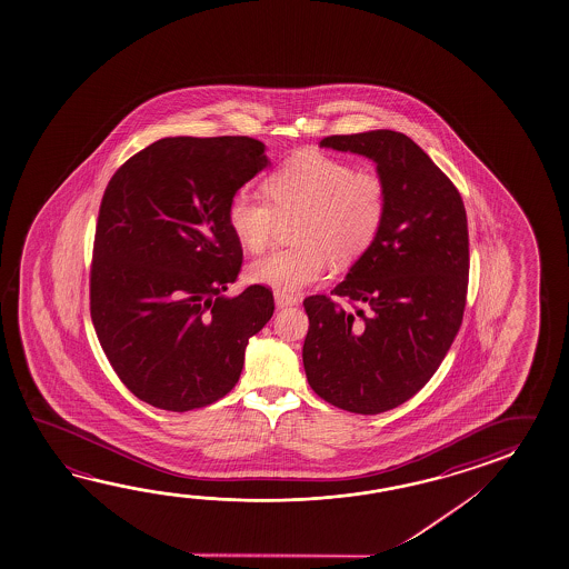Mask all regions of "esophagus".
<instances>
[{
	"label": "esophagus",
	"instance_id": "obj_1",
	"mask_svg": "<svg viewBox=\"0 0 569 569\" xmlns=\"http://www.w3.org/2000/svg\"><path fill=\"white\" fill-rule=\"evenodd\" d=\"M273 298H276V306H278L279 310H283V308H291V306H298V298H296V296H290V293L276 291V293H273Z\"/></svg>",
	"mask_w": 569,
	"mask_h": 569
}]
</instances>
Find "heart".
Instances as JSON below:
<instances>
[{"label": "heart", "mask_w": 569, "mask_h": 569, "mask_svg": "<svg viewBox=\"0 0 569 569\" xmlns=\"http://www.w3.org/2000/svg\"><path fill=\"white\" fill-rule=\"evenodd\" d=\"M268 199L247 189L227 204V226L249 251L268 246L278 219L296 217L291 249L247 268L251 283L293 293L326 278L330 263H352L372 247L388 211L387 181L370 169L318 150L281 162L266 181Z\"/></svg>", "instance_id": "obj_1"}]
</instances>
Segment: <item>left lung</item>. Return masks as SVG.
<instances>
[{
  "label": "left lung",
  "instance_id": "1",
  "mask_svg": "<svg viewBox=\"0 0 569 569\" xmlns=\"http://www.w3.org/2000/svg\"><path fill=\"white\" fill-rule=\"evenodd\" d=\"M326 149L362 154L387 181L388 211L372 247L333 296H310L303 368L311 390L356 415L407 402L437 372L459 332L469 283L461 194L415 140L395 130L336 134Z\"/></svg>",
  "mask_w": 569,
  "mask_h": 569
}]
</instances>
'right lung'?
<instances>
[{"mask_svg": "<svg viewBox=\"0 0 569 569\" xmlns=\"http://www.w3.org/2000/svg\"><path fill=\"white\" fill-rule=\"evenodd\" d=\"M249 137H169L120 167L98 213L90 316L108 362L134 397L187 412L236 387L247 342L273 316V293L223 291L243 249L231 197L268 167Z\"/></svg>", "mask_w": 569, "mask_h": 569, "instance_id": "1", "label": "right lung"}]
</instances>
